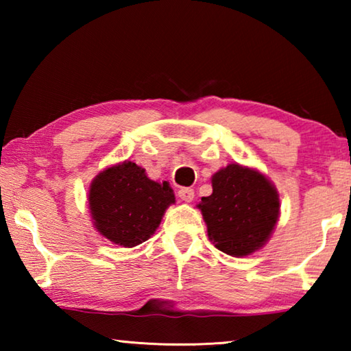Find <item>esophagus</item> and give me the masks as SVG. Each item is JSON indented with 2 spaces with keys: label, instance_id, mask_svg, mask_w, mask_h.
<instances>
[{
  "label": "esophagus",
  "instance_id": "1",
  "mask_svg": "<svg viewBox=\"0 0 351 351\" xmlns=\"http://www.w3.org/2000/svg\"><path fill=\"white\" fill-rule=\"evenodd\" d=\"M193 197H195L193 189H190V187H181L180 190H178V198L182 199V201H186V203H192Z\"/></svg>",
  "mask_w": 351,
  "mask_h": 351
}]
</instances>
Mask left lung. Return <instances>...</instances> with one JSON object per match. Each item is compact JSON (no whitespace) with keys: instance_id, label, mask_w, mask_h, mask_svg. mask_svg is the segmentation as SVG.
<instances>
[{"instance_id":"8db88e82","label":"left lung","mask_w":351,"mask_h":351,"mask_svg":"<svg viewBox=\"0 0 351 351\" xmlns=\"http://www.w3.org/2000/svg\"><path fill=\"white\" fill-rule=\"evenodd\" d=\"M210 197H203L201 209L207 234L217 249L243 257L268 241L278 219V195L258 171L229 164L212 176Z\"/></svg>"}]
</instances>
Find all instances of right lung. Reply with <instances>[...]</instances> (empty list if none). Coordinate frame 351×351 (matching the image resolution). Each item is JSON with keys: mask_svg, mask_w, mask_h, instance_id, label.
<instances>
[{"mask_svg": "<svg viewBox=\"0 0 351 351\" xmlns=\"http://www.w3.org/2000/svg\"><path fill=\"white\" fill-rule=\"evenodd\" d=\"M171 203L175 195L169 184L148 180L132 161L104 170L90 187L94 226L105 239L125 247L150 239Z\"/></svg>", "mask_w": 351, "mask_h": 351, "instance_id": "obj_1", "label": "right lung"}]
</instances>
